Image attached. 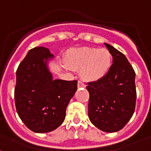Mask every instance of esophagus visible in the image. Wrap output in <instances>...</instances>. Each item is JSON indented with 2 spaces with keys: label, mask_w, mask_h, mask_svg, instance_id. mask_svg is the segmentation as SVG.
Instances as JSON below:
<instances>
[{
  "label": "esophagus",
  "mask_w": 151,
  "mask_h": 151,
  "mask_svg": "<svg viewBox=\"0 0 151 151\" xmlns=\"http://www.w3.org/2000/svg\"><path fill=\"white\" fill-rule=\"evenodd\" d=\"M78 88H80V87H86V85L83 82H81V81H78Z\"/></svg>",
  "instance_id": "1"
}]
</instances>
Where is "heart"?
Wrapping results in <instances>:
<instances>
[{
  "mask_svg": "<svg viewBox=\"0 0 151 151\" xmlns=\"http://www.w3.org/2000/svg\"><path fill=\"white\" fill-rule=\"evenodd\" d=\"M112 56L106 48L81 47L70 51L66 57L68 69L80 71L84 81L97 82L108 74L111 69Z\"/></svg>",
  "mask_w": 151,
  "mask_h": 151,
  "instance_id": "1",
  "label": "heart"
}]
</instances>
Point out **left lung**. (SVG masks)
<instances>
[{
    "label": "left lung",
    "instance_id": "obj_1",
    "mask_svg": "<svg viewBox=\"0 0 151 151\" xmlns=\"http://www.w3.org/2000/svg\"><path fill=\"white\" fill-rule=\"evenodd\" d=\"M104 44L111 52L113 64L104 78L87 83L88 116L98 129L114 133L125 126L135 111V72L123 53Z\"/></svg>",
    "mask_w": 151,
    "mask_h": 151
}]
</instances>
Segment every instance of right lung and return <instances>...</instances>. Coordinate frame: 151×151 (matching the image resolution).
<instances>
[{"instance_id":"obj_1","label":"right lung","mask_w":151,"mask_h":151,"mask_svg":"<svg viewBox=\"0 0 151 151\" xmlns=\"http://www.w3.org/2000/svg\"><path fill=\"white\" fill-rule=\"evenodd\" d=\"M53 56L48 48L34 47L16 72V110L25 125L35 133L51 132L63 123L66 108L78 89L76 80H53L47 68Z\"/></svg>"}]
</instances>
